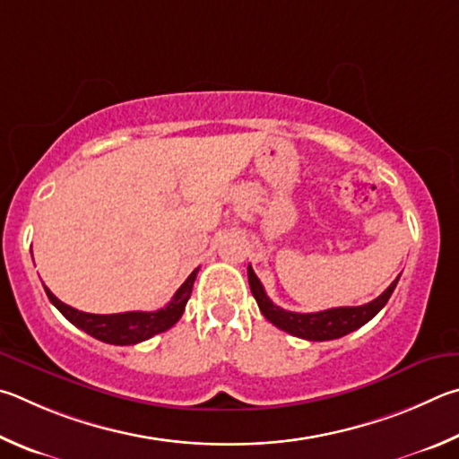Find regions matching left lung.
I'll return each instance as SVG.
<instances>
[{"mask_svg": "<svg viewBox=\"0 0 459 459\" xmlns=\"http://www.w3.org/2000/svg\"><path fill=\"white\" fill-rule=\"evenodd\" d=\"M399 276L393 280L391 286L381 296H377L375 300L363 304V307H341L302 315V312H290L276 307V304L268 299V294L264 290L258 276L254 274L252 266H247V282H250V290L255 302H258L262 315L266 316L272 325L278 326L280 331H286L288 334L307 341H334L367 325L368 320L387 304L399 282Z\"/></svg>", "mask_w": 459, "mask_h": 459, "instance_id": "1", "label": "left lung"}]
</instances>
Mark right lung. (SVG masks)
Returning <instances> with one entry per match:
<instances>
[{"mask_svg": "<svg viewBox=\"0 0 459 459\" xmlns=\"http://www.w3.org/2000/svg\"><path fill=\"white\" fill-rule=\"evenodd\" d=\"M199 268H195L189 274V278L181 284L179 290L175 292L173 300L167 304L165 308H159L155 312H120V315H91V312H82L68 307L62 300L56 299V296L48 290L44 286V290L48 294V299L58 308L64 316H66L72 325L78 326L80 331L88 333L94 339H99L102 342L108 344H136L151 339L159 333H165L171 328L177 320L181 318L185 304H187L191 290H193V282H195Z\"/></svg>", "mask_w": 459, "mask_h": 459, "instance_id": "right-lung-1", "label": "right lung"}]
</instances>
